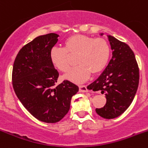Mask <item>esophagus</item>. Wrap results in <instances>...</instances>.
<instances>
[{"mask_svg":"<svg viewBox=\"0 0 148 148\" xmlns=\"http://www.w3.org/2000/svg\"><path fill=\"white\" fill-rule=\"evenodd\" d=\"M79 92H87L88 91V88L85 85H79Z\"/></svg>","mask_w":148,"mask_h":148,"instance_id":"esophagus-1","label":"esophagus"}]
</instances>
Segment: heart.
<instances>
[{
  "label": "heart",
  "instance_id": "1",
  "mask_svg": "<svg viewBox=\"0 0 148 148\" xmlns=\"http://www.w3.org/2000/svg\"><path fill=\"white\" fill-rule=\"evenodd\" d=\"M69 55H77L78 66L64 75V79L76 83L87 80L90 74H97L104 69L110 56V47L103 38L73 35L64 41V48L54 47L49 52L52 64L61 72L70 67Z\"/></svg>",
  "mask_w": 148,
  "mask_h": 148
}]
</instances>
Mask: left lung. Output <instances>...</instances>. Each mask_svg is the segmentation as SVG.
<instances>
[{
    "mask_svg": "<svg viewBox=\"0 0 148 148\" xmlns=\"http://www.w3.org/2000/svg\"><path fill=\"white\" fill-rule=\"evenodd\" d=\"M108 38L112 58L103 73L89 86L94 91L101 90L107 99L104 107L96 109V113L103 118L112 119L123 114L133 101L139 85V71L129 46L112 36Z\"/></svg>",
    "mask_w": 148,
    "mask_h": 148,
    "instance_id": "1",
    "label": "left lung"
}]
</instances>
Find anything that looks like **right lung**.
<instances>
[{
  "mask_svg": "<svg viewBox=\"0 0 148 148\" xmlns=\"http://www.w3.org/2000/svg\"><path fill=\"white\" fill-rule=\"evenodd\" d=\"M56 34L39 36L18 52L12 70V85L25 108L38 121H60L70 109L77 85L64 80L55 86L59 73L49 59L50 49L58 42Z\"/></svg>",
  "mask_w": 148,
  "mask_h": 148,
  "instance_id": "right-lung-1",
  "label": "right lung"
}]
</instances>
